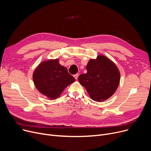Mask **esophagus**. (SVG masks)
<instances>
[{"instance_id": "obj_1", "label": "esophagus", "mask_w": 151, "mask_h": 151, "mask_svg": "<svg viewBox=\"0 0 151 151\" xmlns=\"http://www.w3.org/2000/svg\"><path fill=\"white\" fill-rule=\"evenodd\" d=\"M78 76H79V75H78V74H76V75H74V77H75V78L76 79V80H77V79H78Z\"/></svg>"}]
</instances>
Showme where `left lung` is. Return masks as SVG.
<instances>
[{
	"instance_id": "1",
	"label": "left lung",
	"mask_w": 151,
	"mask_h": 151,
	"mask_svg": "<svg viewBox=\"0 0 151 151\" xmlns=\"http://www.w3.org/2000/svg\"><path fill=\"white\" fill-rule=\"evenodd\" d=\"M86 74L78 77L80 83L86 88L90 97L101 102L110 98L120 83V71L115 63L104 55L90 59L86 65Z\"/></svg>"
}]
</instances>
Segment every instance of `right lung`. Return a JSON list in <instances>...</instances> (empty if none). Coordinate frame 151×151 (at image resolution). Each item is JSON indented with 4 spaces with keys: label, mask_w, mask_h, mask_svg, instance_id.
I'll list each match as a JSON object with an SVG mask.
<instances>
[{
    "label": "right lung",
    "mask_w": 151,
    "mask_h": 151,
    "mask_svg": "<svg viewBox=\"0 0 151 151\" xmlns=\"http://www.w3.org/2000/svg\"><path fill=\"white\" fill-rule=\"evenodd\" d=\"M59 62V59L43 60L32 75L37 89L50 100L59 98L63 90L75 81L66 67L62 66Z\"/></svg>",
    "instance_id": "1"
}]
</instances>
